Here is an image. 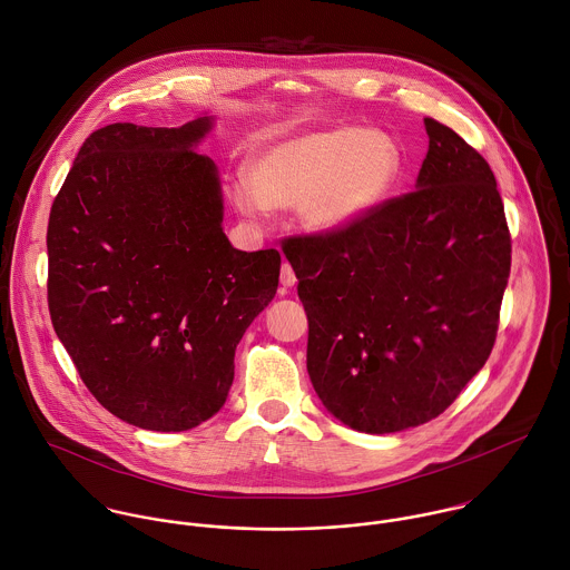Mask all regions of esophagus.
<instances>
[{"instance_id":"obj_1","label":"esophagus","mask_w":570,"mask_h":570,"mask_svg":"<svg viewBox=\"0 0 570 570\" xmlns=\"http://www.w3.org/2000/svg\"><path fill=\"white\" fill-rule=\"evenodd\" d=\"M282 286L284 288H291V286H295V282H297V277H295V271L291 268V264H282Z\"/></svg>"}]
</instances>
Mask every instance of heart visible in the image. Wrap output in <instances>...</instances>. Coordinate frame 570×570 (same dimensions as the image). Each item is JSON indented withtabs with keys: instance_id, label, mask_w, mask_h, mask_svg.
<instances>
[{
	"instance_id": "obj_1",
	"label": "heart",
	"mask_w": 570,
	"mask_h": 570,
	"mask_svg": "<svg viewBox=\"0 0 570 570\" xmlns=\"http://www.w3.org/2000/svg\"><path fill=\"white\" fill-rule=\"evenodd\" d=\"M402 170V148L389 132L335 126L262 150L248 181L233 184L230 199L246 217L295 204L306 228L337 233L371 215L395 190Z\"/></svg>"
}]
</instances>
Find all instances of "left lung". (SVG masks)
Returning <instances> with one entry per match:
<instances>
[{"instance_id":"1","label":"left lung","mask_w":570,"mask_h":570,"mask_svg":"<svg viewBox=\"0 0 570 570\" xmlns=\"http://www.w3.org/2000/svg\"><path fill=\"white\" fill-rule=\"evenodd\" d=\"M417 188L346 230L282 242L308 317L306 368L346 426L384 435L442 415L487 364L511 275L489 161L424 119Z\"/></svg>"}]
</instances>
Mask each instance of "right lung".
I'll return each instance as SVG.
<instances>
[{
  "label": "right lung",
  "instance_id": "add662e5",
  "mask_svg": "<svg viewBox=\"0 0 570 570\" xmlns=\"http://www.w3.org/2000/svg\"><path fill=\"white\" fill-rule=\"evenodd\" d=\"M210 126L90 132L50 208L52 328L92 397L146 431L224 406L235 348L279 284L275 248L237 250L222 230L217 166L195 150Z\"/></svg>",
  "mask_w": 570,
  "mask_h": 570
}]
</instances>
